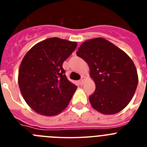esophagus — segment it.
<instances>
[{"mask_svg":"<svg viewBox=\"0 0 147 147\" xmlns=\"http://www.w3.org/2000/svg\"><path fill=\"white\" fill-rule=\"evenodd\" d=\"M80 85H83V83H84V77H82L81 80H80Z\"/></svg>","mask_w":147,"mask_h":147,"instance_id":"34e87169","label":"esophagus"}]
</instances>
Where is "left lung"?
<instances>
[{
	"mask_svg": "<svg viewBox=\"0 0 147 147\" xmlns=\"http://www.w3.org/2000/svg\"><path fill=\"white\" fill-rule=\"evenodd\" d=\"M76 55L88 64L96 90L89 96L92 107L106 115L120 112L137 88V70L129 57L115 45L99 37L83 42Z\"/></svg>",
	"mask_w": 147,
	"mask_h": 147,
	"instance_id": "8db88e82",
	"label": "left lung"
}]
</instances>
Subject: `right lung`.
<instances>
[{"instance_id":"add662e5","label":"right lung","mask_w":147,"mask_h":147,"mask_svg":"<svg viewBox=\"0 0 147 147\" xmlns=\"http://www.w3.org/2000/svg\"><path fill=\"white\" fill-rule=\"evenodd\" d=\"M76 42L51 37L32 47L19 68L18 84L26 102L43 115H57L67 107L77 87L67 80L62 64Z\"/></svg>"}]
</instances>
